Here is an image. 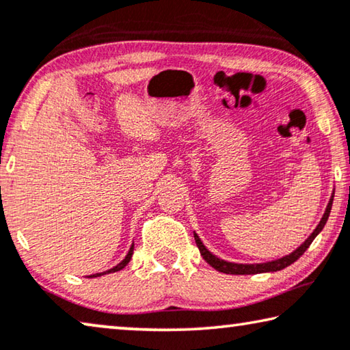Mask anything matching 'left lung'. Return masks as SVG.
I'll return each instance as SVG.
<instances>
[{"mask_svg": "<svg viewBox=\"0 0 350 350\" xmlns=\"http://www.w3.org/2000/svg\"><path fill=\"white\" fill-rule=\"evenodd\" d=\"M332 202H334V199H330L329 205H327V210L323 216V219H321L319 226L316 227L314 232L312 235L308 237V240L304 243V245L296 249L295 252L286 255V257L280 258V260H275V262H269V263H262V265H237V263H229V262H224V260H221L218 257H215L213 254H210L205 246L202 245V241L199 240V237L195 235V240H196V245L199 247V252L204 257L205 262H207L210 266H213L216 271H219V273H224V274H235V275H245V274H260V273H269V271H280L286 268V266H290L291 263H295L296 260L301 257V255L307 251L312 245V241L316 238V235L319 234L321 230H323V227L325 226L327 219H329V215H330V208H332Z\"/></svg>", "mask_w": 350, "mask_h": 350, "instance_id": "left-lung-1", "label": "left lung"}]
</instances>
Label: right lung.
<instances>
[{
	"label": "right lung",
	"mask_w": 350,
	"mask_h": 350,
	"mask_svg": "<svg viewBox=\"0 0 350 350\" xmlns=\"http://www.w3.org/2000/svg\"><path fill=\"white\" fill-rule=\"evenodd\" d=\"M132 252H134V245L131 246V249H129V252H127V255L124 257V260L121 263H118L116 266H113L112 269H109V271H105V273H99V274H93V275H88V277H98V275H101V274H109V273H116V271H120V269H123L124 266L129 263V260H131V257H132Z\"/></svg>",
	"instance_id": "obj_1"
}]
</instances>
